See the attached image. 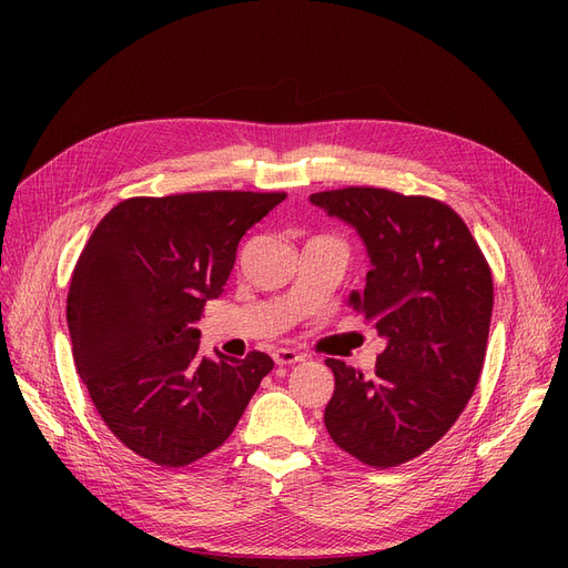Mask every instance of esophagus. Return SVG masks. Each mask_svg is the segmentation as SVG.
I'll list each match as a JSON object with an SVG mask.
<instances>
[{"label":"esophagus","mask_w":568,"mask_h":568,"mask_svg":"<svg viewBox=\"0 0 568 568\" xmlns=\"http://www.w3.org/2000/svg\"><path fill=\"white\" fill-rule=\"evenodd\" d=\"M272 356H274V362H276L278 366H292V364H300V362L306 359V356H304L302 352H296V349H292V347H276Z\"/></svg>","instance_id":"obj_1"}]
</instances>
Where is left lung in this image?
I'll return each mask as SVG.
<instances>
[{
	"label": "left lung",
	"instance_id": "left-lung-1",
	"mask_svg": "<svg viewBox=\"0 0 568 568\" xmlns=\"http://www.w3.org/2000/svg\"><path fill=\"white\" fill-rule=\"evenodd\" d=\"M311 202L359 232L371 260L364 292L349 294L386 341L373 377L326 359L336 389L324 426L343 452L396 467L449 430L479 382L490 315V266L449 204L349 186Z\"/></svg>",
	"mask_w": 568,
	"mask_h": 568
}]
</instances>
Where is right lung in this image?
I'll list each match as a JSON object with an SVG mask.
<instances>
[{
    "instance_id": "add662e5",
    "label": "right lung",
    "mask_w": 568,
    "mask_h": 568,
    "mask_svg": "<svg viewBox=\"0 0 568 568\" xmlns=\"http://www.w3.org/2000/svg\"><path fill=\"white\" fill-rule=\"evenodd\" d=\"M285 193L129 197L84 244L67 300L75 371L112 435L186 467L232 435L272 356L200 354L195 322L219 300L246 230Z\"/></svg>"
}]
</instances>
